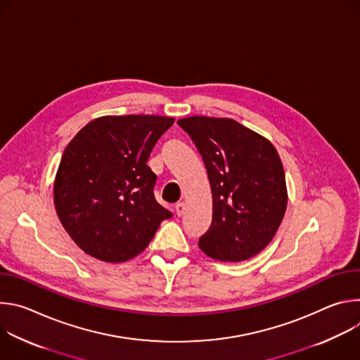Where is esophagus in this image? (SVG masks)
<instances>
[{
  "mask_svg": "<svg viewBox=\"0 0 360 360\" xmlns=\"http://www.w3.org/2000/svg\"><path fill=\"white\" fill-rule=\"evenodd\" d=\"M175 211H176V215H178V217H182L184 212H185V203H184V202H178V203L175 205Z\"/></svg>",
  "mask_w": 360,
  "mask_h": 360,
  "instance_id": "obj_1",
  "label": "esophagus"
}]
</instances>
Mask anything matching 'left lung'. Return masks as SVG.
I'll return each instance as SVG.
<instances>
[{
	"mask_svg": "<svg viewBox=\"0 0 360 360\" xmlns=\"http://www.w3.org/2000/svg\"><path fill=\"white\" fill-rule=\"evenodd\" d=\"M191 136L212 189V224L200 250L222 262H242L268 246L286 211L285 171L275 146L228 118L189 117Z\"/></svg>",
	"mask_w": 360,
	"mask_h": 360,
	"instance_id": "obj_1",
	"label": "left lung"
}]
</instances>
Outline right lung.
I'll use <instances>...</instances> for the list:
<instances>
[{
    "mask_svg": "<svg viewBox=\"0 0 360 360\" xmlns=\"http://www.w3.org/2000/svg\"><path fill=\"white\" fill-rule=\"evenodd\" d=\"M158 115L102 117L68 143L54 182L58 218L94 258L120 264L141 253L172 212L153 195L157 175L146 165L174 124Z\"/></svg>",
    "mask_w": 360,
    "mask_h": 360,
    "instance_id": "1",
    "label": "right lung"
}]
</instances>
